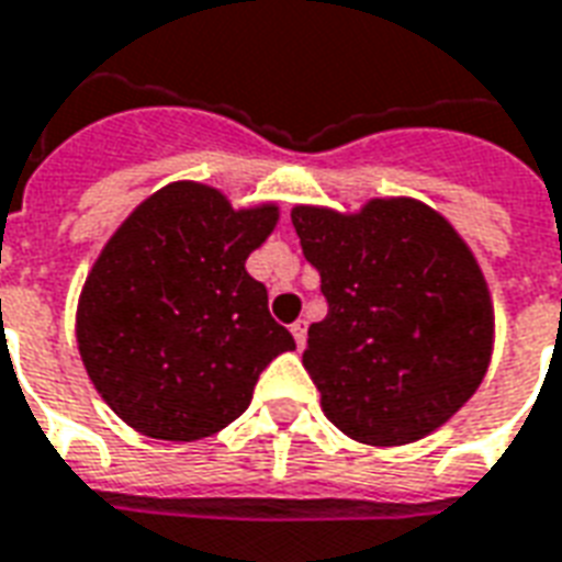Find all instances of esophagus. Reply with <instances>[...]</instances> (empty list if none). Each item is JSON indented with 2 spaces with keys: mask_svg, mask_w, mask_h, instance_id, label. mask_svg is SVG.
Wrapping results in <instances>:
<instances>
[{
  "mask_svg": "<svg viewBox=\"0 0 562 562\" xmlns=\"http://www.w3.org/2000/svg\"><path fill=\"white\" fill-rule=\"evenodd\" d=\"M292 336H294V342H297V348H303V345H306V322H294Z\"/></svg>",
  "mask_w": 562,
  "mask_h": 562,
  "instance_id": "obj_1",
  "label": "esophagus"
}]
</instances>
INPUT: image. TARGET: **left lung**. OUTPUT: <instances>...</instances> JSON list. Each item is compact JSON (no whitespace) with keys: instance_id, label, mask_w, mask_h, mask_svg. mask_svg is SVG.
I'll return each mask as SVG.
<instances>
[{"instance_id":"left-lung-1","label":"left lung","mask_w":562,"mask_h":562,"mask_svg":"<svg viewBox=\"0 0 562 562\" xmlns=\"http://www.w3.org/2000/svg\"><path fill=\"white\" fill-rule=\"evenodd\" d=\"M292 223L327 297L303 351L327 419L369 447L440 429L492 363L494 306L471 247L408 196L357 214L294 205Z\"/></svg>"}]
</instances>
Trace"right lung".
I'll use <instances>...</instances> for the list:
<instances>
[{
    "mask_svg": "<svg viewBox=\"0 0 562 562\" xmlns=\"http://www.w3.org/2000/svg\"><path fill=\"white\" fill-rule=\"evenodd\" d=\"M280 220L176 181L133 207L91 265L77 345L119 417L157 440H199L247 411L261 369L294 351L247 259Z\"/></svg>",
    "mask_w": 562,
    "mask_h": 562,
    "instance_id": "1",
    "label": "right lung"
}]
</instances>
